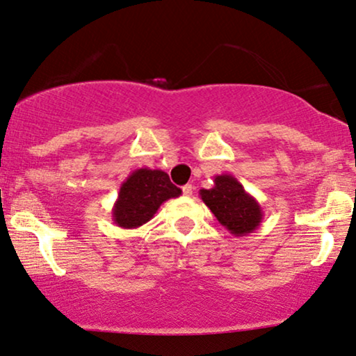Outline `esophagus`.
<instances>
[{
    "instance_id": "obj_1",
    "label": "esophagus",
    "mask_w": 356,
    "mask_h": 356,
    "mask_svg": "<svg viewBox=\"0 0 356 356\" xmlns=\"http://www.w3.org/2000/svg\"><path fill=\"white\" fill-rule=\"evenodd\" d=\"M182 193L186 197H191L192 193H193V186H192V184H187V186H184L182 187Z\"/></svg>"
}]
</instances>
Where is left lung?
Masks as SVG:
<instances>
[{"label":"left lung","instance_id":"1","mask_svg":"<svg viewBox=\"0 0 356 356\" xmlns=\"http://www.w3.org/2000/svg\"><path fill=\"white\" fill-rule=\"evenodd\" d=\"M200 198L220 225L234 236L254 233L264 220L260 203L245 192L243 184L231 174L215 175V186L202 188Z\"/></svg>","mask_w":356,"mask_h":356}]
</instances>
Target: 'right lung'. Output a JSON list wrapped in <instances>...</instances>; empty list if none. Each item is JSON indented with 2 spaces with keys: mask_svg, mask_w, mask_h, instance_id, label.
<instances>
[{
  "mask_svg": "<svg viewBox=\"0 0 356 356\" xmlns=\"http://www.w3.org/2000/svg\"><path fill=\"white\" fill-rule=\"evenodd\" d=\"M182 193L164 170L141 168L131 172L120 186L112 208V220L123 229H136L148 222L169 198Z\"/></svg>",
  "mask_w": 356,
  "mask_h": 356,
  "instance_id": "1",
  "label": "right lung"
}]
</instances>
